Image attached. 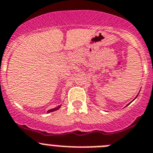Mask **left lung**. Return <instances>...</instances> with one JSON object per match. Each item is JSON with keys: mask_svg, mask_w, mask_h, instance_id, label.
Segmentation results:
<instances>
[{"mask_svg": "<svg viewBox=\"0 0 153 153\" xmlns=\"http://www.w3.org/2000/svg\"><path fill=\"white\" fill-rule=\"evenodd\" d=\"M137 95H138V94H137ZM137 97H135V99H136V98H137Z\"/></svg>", "mask_w": 153, "mask_h": 153, "instance_id": "1", "label": "left lung"}]
</instances>
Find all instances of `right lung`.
<instances>
[{
    "instance_id": "right-lung-1",
    "label": "right lung",
    "mask_w": 153,
    "mask_h": 153,
    "mask_svg": "<svg viewBox=\"0 0 153 153\" xmlns=\"http://www.w3.org/2000/svg\"><path fill=\"white\" fill-rule=\"evenodd\" d=\"M60 107H61V105L58 106V107H55V108H53V109H50V110H49V111H47V113H51V112H53V111H57V110H59V108H60Z\"/></svg>"
}]
</instances>
